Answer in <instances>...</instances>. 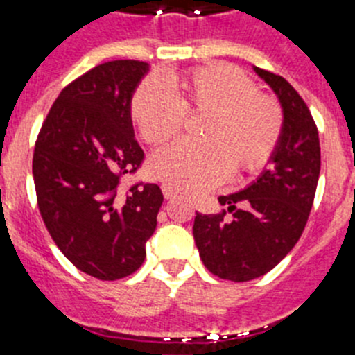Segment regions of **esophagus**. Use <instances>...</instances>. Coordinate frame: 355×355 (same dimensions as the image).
Here are the masks:
<instances>
[{
	"instance_id": "1",
	"label": "esophagus",
	"mask_w": 355,
	"mask_h": 355,
	"mask_svg": "<svg viewBox=\"0 0 355 355\" xmlns=\"http://www.w3.org/2000/svg\"><path fill=\"white\" fill-rule=\"evenodd\" d=\"M162 192H163V197L165 199H174L175 197V192H174V188H171L168 184H162Z\"/></svg>"
}]
</instances>
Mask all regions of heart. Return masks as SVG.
Segmentation results:
<instances>
[{
  "mask_svg": "<svg viewBox=\"0 0 355 355\" xmlns=\"http://www.w3.org/2000/svg\"><path fill=\"white\" fill-rule=\"evenodd\" d=\"M165 85L146 80L135 90L131 117L147 144H163L181 130L184 114H206L202 142L180 140L149 163L150 174L178 192L200 193L234 172L266 165L283 133V110L274 97L256 92L247 74L231 65H208L175 74Z\"/></svg>",
  "mask_w": 355,
  "mask_h": 355,
  "instance_id": "obj_1",
  "label": "heart"
}]
</instances>
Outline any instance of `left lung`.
Masks as SVG:
<instances>
[{
	"label": "left lung",
	"mask_w": 355,
	"mask_h": 355,
	"mask_svg": "<svg viewBox=\"0 0 355 355\" xmlns=\"http://www.w3.org/2000/svg\"><path fill=\"white\" fill-rule=\"evenodd\" d=\"M283 106V133L258 180L231 196L215 215L197 213L193 240L213 275L234 283L270 272L299 241L315 200L320 175V140L311 112L299 92L274 72L254 67ZM234 213L227 223L225 213Z\"/></svg>",
	"instance_id": "1"
}]
</instances>
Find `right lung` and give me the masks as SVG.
Masks as SVG:
<instances>
[{
  "label": "right lung",
  "instance_id": "1",
  "mask_svg": "<svg viewBox=\"0 0 355 355\" xmlns=\"http://www.w3.org/2000/svg\"><path fill=\"white\" fill-rule=\"evenodd\" d=\"M147 71L146 62L114 60L85 72L56 97L35 142L33 181L44 224L78 270L101 281L142 266L163 202L153 183L119 196L122 175L144 162L131 97Z\"/></svg>",
  "mask_w": 355,
  "mask_h": 355
}]
</instances>
